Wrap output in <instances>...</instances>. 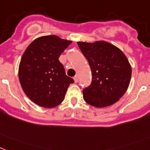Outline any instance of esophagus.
<instances>
[{
    "label": "esophagus",
    "mask_w": 150,
    "mask_h": 150,
    "mask_svg": "<svg viewBox=\"0 0 150 150\" xmlns=\"http://www.w3.org/2000/svg\"><path fill=\"white\" fill-rule=\"evenodd\" d=\"M79 80V75H75V77H74V81H75V83H77Z\"/></svg>",
    "instance_id": "34e87169"
}]
</instances>
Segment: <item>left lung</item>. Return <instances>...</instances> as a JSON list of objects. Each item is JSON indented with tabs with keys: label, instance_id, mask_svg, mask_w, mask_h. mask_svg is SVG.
<instances>
[{
	"label": "left lung",
	"instance_id": "8db88e82",
	"mask_svg": "<svg viewBox=\"0 0 150 150\" xmlns=\"http://www.w3.org/2000/svg\"><path fill=\"white\" fill-rule=\"evenodd\" d=\"M92 74V81L83 90L85 102L105 108L120 100L129 87L132 69L127 56L118 47L106 41L77 42Z\"/></svg>",
	"mask_w": 150,
	"mask_h": 150
}]
</instances>
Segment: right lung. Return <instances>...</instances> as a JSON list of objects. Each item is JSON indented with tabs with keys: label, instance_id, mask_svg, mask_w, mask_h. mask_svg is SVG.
Segmentation results:
<instances>
[{
	"label": "right lung",
	"instance_id": "1",
	"mask_svg": "<svg viewBox=\"0 0 150 150\" xmlns=\"http://www.w3.org/2000/svg\"><path fill=\"white\" fill-rule=\"evenodd\" d=\"M72 42L56 35L40 36L27 46L19 65V80L33 102L52 108L65 98L69 85L74 82L65 75L60 55Z\"/></svg>",
	"mask_w": 150,
	"mask_h": 150
}]
</instances>
